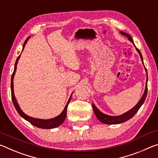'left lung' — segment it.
I'll list each match as a JSON object with an SVG mask.
<instances>
[{
	"label": "left lung",
	"instance_id": "obj_1",
	"mask_svg": "<svg viewBox=\"0 0 158 158\" xmlns=\"http://www.w3.org/2000/svg\"><path fill=\"white\" fill-rule=\"evenodd\" d=\"M120 33L122 34L123 35H124L125 37H127L128 40L132 42V43L134 44V46L135 47V43H134V41L129 34L125 33V32L123 31H120ZM136 50L137 51V52L139 53V54L140 56V58L141 59V61H142V63L143 64V57L142 55H141V53L137 47H135ZM145 70L146 73V88H145V90H144L143 94L142 95V97L141 98L140 100L138 102V103L133 108H132L130 110L127 111L125 113L123 114L122 115H120V116H109V115H106L105 114H103L102 112H101L100 111H99V109L96 107L95 105L92 104V106L93 109V111L95 114L97 118L100 121L101 123H102L104 124H107V125H116V124H119V123H124L125 121H128L130 118L135 116V114L138 111L139 109H140L141 105H143L144 101L146 100V95H147V90H148V88H147V83H148V74H147V71H146V68H145Z\"/></svg>",
	"mask_w": 158,
	"mask_h": 158
}]
</instances>
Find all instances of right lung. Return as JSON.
I'll use <instances>...</instances> for the list:
<instances>
[{
	"label": "right lung",
	"mask_w": 158,
	"mask_h": 158,
	"mask_svg": "<svg viewBox=\"0 0 158 158\" xmlns=\"http://www.w3.org/2000/svg\"><path fill=\"white\" fill-rule=\"evenodd\" d=\"M31 37V36H30ZM30 37H28L27 39L26 40V41L24 42L23 45V48H22V51L23 50L25 47L26 44L27 43V42L28 40V39L30 38ZM21 56V54L19 56L18 58L16 60V62L15 64V68H14V72L12 74V78H11V95H12V100L13 102V104H14V106L16 109V110L17 111L19 114L24 118L26 121H28L32 125H33L34 126H35L39 128H42V129H52V128H55L56 127H58L59 125L63 123L65 121L66 116H67V107H68V104L69 103V101L71 100L72 95H73V93L69 97V100L67 102L66 105L65 106V108L63 110V111L61 112V114L58 115V116L53 118H50V119H40V118H35L29 116L28 115H26L24 112H23L22 110H21V108L19 107V106L18 105V102L17 101V99H16L15 96V93H14V83H13V80H14V77L16 73V70H17V65L18 63V61L19 60Z\"/></svg>",
	"instance_id": "obj_1"
}]
</instances>
